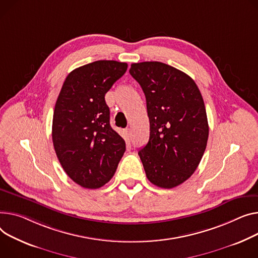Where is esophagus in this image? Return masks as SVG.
Instances as JSON below:
<instances>
[{
    "label": "esophagus",
    "mask_w": 258,
    "mask_h": 258,
    "mask_svg": "<svg viewBox=\"0 0 258 258\" xmlns=\"http://www.w3.org/2000/svg\"><path fill=\"white\" fill-rule=\"evenodd\" d=\"M125 133H126V137H127V138H131V137H132V131H131V128H126Z\"/></svg>",
    "instance_id": "1"
}]
</instances>
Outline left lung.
<instances>
[{"label":"left lung","mask_w":258,"mask_h":258,"mask_svg":"<svg viewBox=\"0 0 258 258\" xmlns=\"http://www.w3.org/2000/svg\"><path fill=\"white\" fill-rule=\"evenodd\" d=\"M130 74L146 98L150 134L138 152L146 176L153 184L172 188L191 177L207 148L202 95L191 77L162 62L133 63Z\"/></svg>","instance_id":"8db88e82"}]
</instances>
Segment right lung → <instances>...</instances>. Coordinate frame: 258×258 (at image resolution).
Masks as SVG:
<instances>
[{
    "label": "right lung",
    "instance_id": "right-lung-1",
    "mask_svg": "<svg viewBox=\"0 0 258 258\" xmlns=\"http://www.w3.org/2000/svg\"><path fill=\"white\" fill-rule=\"evenodd\" d=\"M127 64L99 60L68 75L56 101L51 137L57 158L75 182L98 188L114 175L125 151L124 140L110 125L105 95Z\"/></svg>",
    "mask_w": 258,
    "mask_h": 258
}]
</instances>
